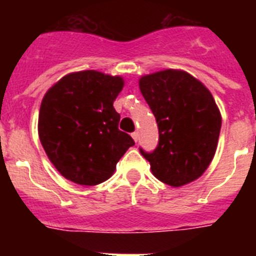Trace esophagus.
<instances>
[{"label":"esophagus","mask_w":256,"mask_h":256,"mask_svg":"<svg viewBox=\"0 0 256 256\" xmlns=\"http://www.w3.org/2000/svg\"><path fill=\"white\" fill-rule=\"evenodd\" d=\"M132 137H133V140H134L136 142L138 141V138H140V134H138V132H133V133H132Z\"/></svg>","instance_id":"esophagus-1"}]
</instances>
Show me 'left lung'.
Returning <instances> with one entry per match:
<instances>
[{"mask_svg": "<svg viewBox=\"0 0 256 256\" xmlns=\"http://www.w3.org/2000/svg\"><path fill=\"white\" fill-rule=\"evenodd\" d=\"M140 90L158 123L159 142L140 148L156 178L180 187L206 170L218 144L222 118L206 87L182 70H162L140 79Z\"/></svg>", "mask_w": 256, "mask_h": 256, "instance_id": "8db88e82", "label": "left lung"}]
</instances>
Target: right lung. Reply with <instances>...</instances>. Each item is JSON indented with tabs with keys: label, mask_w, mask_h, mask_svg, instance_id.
I'll return each mask as SVG.
<instances>
[{
	"label": "right lung",
	"mask_w": 256,
	"mask_h": 256,
	"mask_svg": "<svg viewBox=\"0 0 256 256\" xmlns=\"http://www.w3.org/2000/svg\"><path fill=\"white\" fill-rule=\"evenodd\" d=\"M120 76L84 70L61 78L44 94L38 134L48 159L66 180L82 186L105 182L116 162L134 144L119 130L115 98Z\"/></svg>",
	"instance_id": "add662e5"
}]
</instances>
